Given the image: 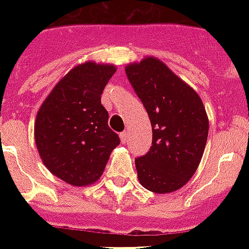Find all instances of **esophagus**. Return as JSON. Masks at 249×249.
I'll list each match as a JSON object with an SVG mask.
<instances>
[{
  "mask_svg": "<svg viewBox=\"0 0 249 249\" xmlns=\"http://www.w3.org/2000/svg\"><path fill=\"white\" fill-rule=\"evenodd\" d=\"M120 140L123 143H126V141H128V133L126 132H121L120 133Z\"/></svg>",
  "mask_w": 249,
  "mask_h": 249,
  "instance_id": "34e87169",
  "label": "esophagus"
}]
</instances>
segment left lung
Listing matches in <instances>:
<instances>
[{
  "mask_svg": "<svg viewBox=\"0 0 249 249\" xmlns=\"http://www.w3.org/2000/svg\"><path fill=\"white\" fill-rule=\"evenodd\" d=\"M152 126V146L136 158L140 183L152 193L181 189L200 163L208 117L200 97L163 62L146 58L125 68Z\"/></svg>",
  "mask_w": 249,
  "mask_h": 249,
  "instance_id": "left-lung-1",
  "label": "left lung"
}]
</instances>
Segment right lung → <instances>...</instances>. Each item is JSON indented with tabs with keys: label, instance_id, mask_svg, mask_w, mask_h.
Listing matches in <instances>:
<instances>
[{
	"label": "right lung",
	"instance_id": "add662e5",
	"mask_svg": "<svg viewBox=\"0 0 249 249\" xmlns=\"http://www.w3.org/2000/svg\"><path fill=\"white\" fill-rule=\"evenodd\" d=\"M109 64L93 62L68 72L41 106L35 140L45 166L70 185L93 183L105 170L120 138L108 126L102 91L115 73Z\"/></svg>",
	"mask_w": 249,
	"mask_h": 249
}]
</instances>
